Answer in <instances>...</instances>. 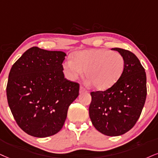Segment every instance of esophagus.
Instances as JSON below:
<instances>
[{
	"label": "esophagus",
	"instance_id": "esophagus-1",
	"mask_svg": "<svg viewBox=\"0 0 158 158\" xmlns=\"http://www.w3.org/2000/svg\"><path fill=\"white\" fill-rule=\"evenodd\" d=\"M79 92H80V94H82V93L87 92V90L84 88V87L81 86V87H80V91H79Z\"/></svg>",
	"mask_w": 158,
	"mask_h": 158
}]
</instances>
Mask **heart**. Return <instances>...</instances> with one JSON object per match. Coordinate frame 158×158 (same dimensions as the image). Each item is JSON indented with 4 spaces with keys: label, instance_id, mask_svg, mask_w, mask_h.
Here are the masks:
<instances>
[{
    "label": "heart",
    "instance_id": "obj_1",
    "mask_svg": "<svg viewBox=\"0 0 158 158\" xmlns=\"http://www.w3.org/2000/svg\"><path fill=\"white\" fill-rule=\"evenodd\" d=\"M125 67L124 56L118 52L106 49L81 50L75 52L72 60L62 64L64 75L75 81L85 71L89 83L98 90H106L115 84Z\"/></svg>",
    "mask_w": 158,
    "mask_h": 158
}]
</instances>
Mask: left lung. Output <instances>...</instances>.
<instances>
[{
	"instance_id": "8db88e82",
	"label": "left lung",
	"mask_w": 158,
	"mask_h": 158,
	"mask_svg": "<svg viewBox=\"0 0 158 158\" xmlns=\"http://www.w3.org/2000/svg\"><path fill=\"white\" fill-rule=\"evenodd\" d=\"M124 56L125 67L117 82L106 91L91 92L89 116L93 125L108 136L123 135L135 125L147 97V76L132 52L112 48Z\"/></svg>"
}]
</instances>
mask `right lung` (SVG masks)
Returning <instances> with one entry per match:
<instances>
[{"instance_id":"1","label":"right lung","mask_w":158,"mask_h":158,"mask_svg":"<svg viewBox=\"0 0 158 158\" xmlns=\"http://www.w3.org/2000/svg\"><path fill=\"white\" fill-rule=\"evenodd\" d=\"M65 52L33 47L13 64L6 86L8 104L17 124L37 138L61 130L79 83L64 77Z\"/></svg>"}]
</instances>
